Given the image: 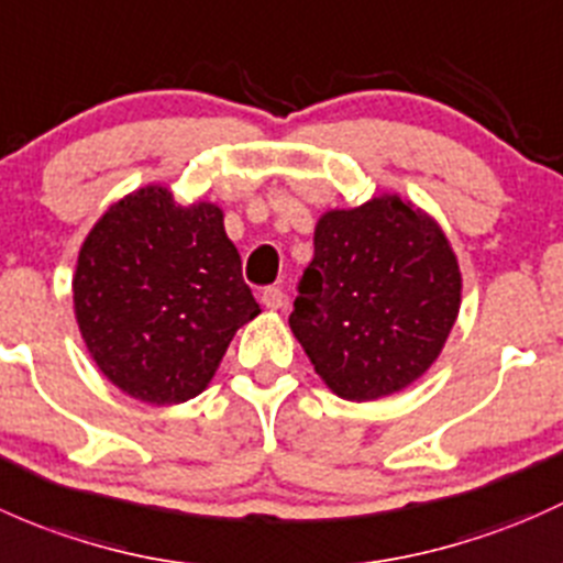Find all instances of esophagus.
Masks as SVG:
<instances>
[{
    "instance_id": "1",
    "label": "esophagus",
    "mask_w": 563,
    "mask_h": 563,
    "mask_svg": "<svg viewBox=\"0 0 563 563\" xmlns=\"http://www.w3.org/2000/svg\"><path fill=\"white\" fill-rule=\"evenodd\" d=\"M260 300H263L265 309L279 311L282 306H284V292H282L279 287H265V289H263V295H260Z\"/></svg>"
}]
</instances>
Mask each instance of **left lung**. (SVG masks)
Segmentation results:
<instances>
[{
  "label": "left lung",
  "mask_w": 563,
  "mask_h": 563,
  "mask_svg": "<svg viewBox=\"0 0 563 563\" xmlns=\"http://www.w3.org/2000/svg\"><path fill=\"white\" fill-rule=\"evenodd\" d=\"M461 311V268L437 219L398 195L317 219L289 328L344 401H376L433 366Z\"/></svg>",
  "instance_id": "obj_1"
}]
</instances>
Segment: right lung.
<instances>
[{
	"mask_svg": "<svg viewBox=\"0 0 563 563\" xmlns=\"http://www.w3.org/2000/svg\"><path fill=\"white\" fill-rule=\"evenodd\" d=\"M73 303L97 368L154 407L200 396L235 330L260 314L222 208L181 206L162 184L97 219L78 252Z\"/></svg>",
	"mask_w": 563,
	"mask_h": 563,
	"instance_id": "obj_1",
	"label": "right lung"
}]
</instances>
